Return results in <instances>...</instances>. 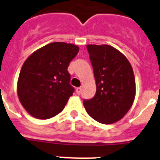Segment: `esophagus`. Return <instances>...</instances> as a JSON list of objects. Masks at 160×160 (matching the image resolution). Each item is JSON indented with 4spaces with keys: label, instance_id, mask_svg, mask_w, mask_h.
Listing matches in <instances>:
<instances>
[{
    "label": "esophagus",
    "instance_id": "esophagus-1",
    "mask_svg": "<svg viewBox=\"0 0 160 160\" xmlns=\"http://www.w3.org/2000/svg\"><path fill=\"white\" fill-rule=\"evenodd\" d=\"M81 92H82L81 87H78V88H76V93L78 94V95H80V93H81Z\"/></svg>",
    "mask_w": 160,
    "mask_h": 160
}]
</instances>
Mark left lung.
I'll return each instance as SVG.
<instances>
[{"mask_svg": "<svg viewBox=\"0 0 160 160\" xmlns=\"http://www.w3.org/2000/svg\"><path fill=\"white\" fill-rule=\"evenodd\" d=\"M96 80L95 96L84 100L92 119L102 124L119 121L128 112L136 95L134 72L122 53L108 45H87Z\"/></svg>", "mask_w": 160, "mask_h": 160, "instance_id": "obj_1", "label": "left lung"}]
</instances>
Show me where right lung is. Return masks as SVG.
I'll list each match as a JSON object with an SVG mask.
<instances>
[{
	"label": "right lung",
	"instance_id": "add662e5",
	"mask_svg": "<svg viewBox=\"0 0 160 160\" xmlns=\"http://www.w3.org/2000/svg\"><path fill=\"white\" fill-rule=\"evenodd\" d=\"M79 47L73 44L52 42L26 59L18 80V96L31 116L47 119L62 109L74 88L68 71Z\"/></svg>",
	"mask_w": 160,
	"mask_h": 160
}]
</instances>
